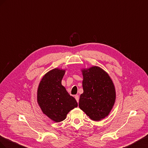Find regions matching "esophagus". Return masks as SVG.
Returning <instances> with one entry per match:
<instances>
[{"instance_id": "34e87169", "label": "esophagus", "mask_w": 148, "mask_h": 148, "mask_svg": "<svg viewBox=\"0 0 148 148\" xmlns=\"http://www.w3.org/2000/svg\"><path fill=\"white\" fill-rule=\"evenodd\" d=\"M75 100H77V102H79V96L78 95H75Z\"/></svg>"}]
</instances>
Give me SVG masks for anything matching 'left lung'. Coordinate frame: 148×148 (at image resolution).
I'll list each match as a JSON object with an SVG mask.
<instances>
[{"instance_id": "8db88e82", "label": "left lung", "mask_w": 148, "mask_h": 148, "mask_svg": "<svg viewBox=\"0 0 148 148\" xmlns=\"http://www.w3.org/2000/svg\"><path fill=\"white\" fill-rule=\"evenodd\" d=\"M84 92L79 106L87 116L99 121L108 115L115 102V86L108 74L98 66L82 70Z\"/></svg>"}]
</instances>
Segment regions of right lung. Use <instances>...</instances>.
Here are the masks:
<instances>
[{"label": "right lung", "mask_w": 148, "mask_h": 148, "mask_svg": "<svg viewBox=\"0 0 148 148\" xmlns=\"http://www.w3.org/2000/svg\"><path fill=\"white\" fill-rule=\"evenodd\" d=\"M64 73L65 70L58 68L49 71L42 78L37 91V101L42 112L57 123L65 120L67 114L78 105L62 86Z\"/></svg>", "instance_id": "right-lung-1"}]
</instances>
